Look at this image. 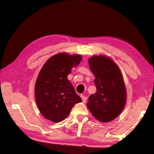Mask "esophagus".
I'll use <instances>...</instances> for the list:
<instances>
[{"mask_svg": "<svg viewBox=\"0 0 154 154\" xmlns=\"http://www.w3.org/2000/svg\"><path fill=\"white\" fill-rule=\"evenodd\" d=\"M80 97H81V98H82V100L83 103H85L86 101H87L86 97H85V96H83V95H81V96H80Z\"/></svg>", "mask_w": 154, "mask_h": 154, "instance_id": "obj_1", "label": "esophagus"}]
</instances>
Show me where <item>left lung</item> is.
<instances>
[{"label":"left lung","instance_id":"left-lung-1","mask_svg":"<svg viewBox=\"0 0 154 154\" xmlns=\"http://www.w3.org/2000/svg\"><path fill=\"white\" fill-rule=\"evenodd\" d=\"M95 76V94L88 97L87 106L101 122L114 120L122 112L127 101V90L120 69L105 55H94L88 60Z\"/></svg>","mask_w":154,"mask_h":154}]
</instances>
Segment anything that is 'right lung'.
I'll return each instance as SVG.
<instances>
[{"label": "right lung", "instance_id": "add662e5", "mask_svg": "<svg viewBox=\"0 0 154 154\" xmlns=\"http://www.w3.org/2000/svg\"><path fill=\"white\" fill-rule=\"evenodd\" d=\"M82 59L80 54L60 53L49 58L42 67L35 83V97L45 119L54 123L62 122L74 105L82 101L67 79Z\"/></svg>", "mask_w": 154, "mask_h": 154}]
</instances>
